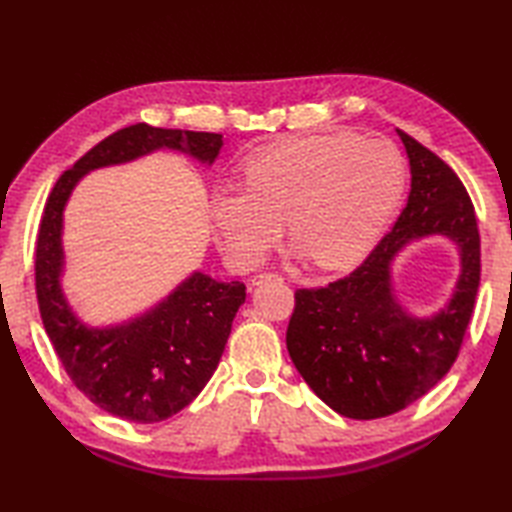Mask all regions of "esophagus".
Wrapping results in <instances>:
<instances>
[{
    "mask_svg": "<svg viewBox=\"0 0 512 512\" xmlns=\"http://www.w3.org/2000/svg\"><path fill=\"white\" fill-rule=\"evenodd\" d=\"M266 281H281V277L275 273H259L253 277V286H262Z\"/></svg>",
    "mask_w": 512,
    "mask_h": 512,
    "instance_id": "esophagus-1",
    "label": "esophagus"
}]
</instances>
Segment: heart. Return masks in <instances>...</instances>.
Returning a JSON list of instances; mask_svg holds the SVG:
<instances>
[{
    "label": "heart",
    "mask_w": 512,
    "mask_h": 512,
    "mask_svg": "<svg viewBox=\"0 0 512 512\" xmlns=\"http://www.w3.org/2000/svg\"><path fill=\"white\" fill-rule=\"evenodd\" d=\"M244 184L211 195L217 242L255 266L286 220L297 253L321 270L354 266L374 246L405 189V165L385 140L356 134L301 136L244 160Z\"/></svg>",
    "instance_id": "b5f03b06"
}]
</instances>
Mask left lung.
Here are the masks:
<instances>
[{
    "instance_id": "8db88e82",
    "label": "left lung",
    "mask_w": 512,
    "mask_h": 512,
    "mask_svg": "<svg viewBox=\"0 0 512 512\" xmlns=\"http://www.w3.org/2000/svg\"><path fill=\"white\" fill-rule=\"evenodd\" d=\"M396 132L411 167L407 206L354 273L295 292L286 332L303 380L325 405L354 420L391 416L438 385L458 358L480 288V233L469 193L447 162ZM427 234L451 236L463 270L450 306L416 320L397 306L390 262Z\"/></svg>"
}]
</instances>
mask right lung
Masks as SVG:
<instances>
[{"mask_svg": "<svg viewBox=\"0 0 512 512\" xmlns=\"http://www.w3.org/2000/svg\"><path fill=\"white\" fill-rule=\"evenodd\" d=\"M222 145V134L138 123L94 145L61 173L48 195L35 253L43 328L76 389L116 418L154 424L171 418L200 394L220 363L246 286L193 273L143 317L112 328H88L72 314L59 284L65 202L74 184L92 169L123 165L162 147L211 165Z\"/></svg>", "mask_w": 512, "mask_h": 512, "instance_id": "1", "label": "right lung"}]
</instances>
